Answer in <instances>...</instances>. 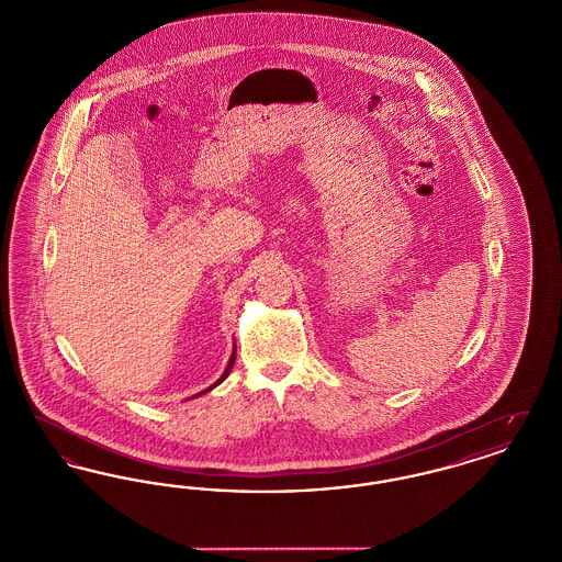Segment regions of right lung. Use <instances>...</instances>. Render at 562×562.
Instances as JSON below:
<instances>
[{"mask_svg": "<svg viewBox=\"0 0 562 562\" xmlns=\"http://www.w3.org/2000/svg\"><path fill=\"white\" fill-rule=\"evenodd\" d=\"M234 362H236V346H234V351H232V358H229V362H227V367H225V371H223V374L214 381L213 385L211 387H206L204 392H200V394H195V396H202V394H206V392H211V390H214L218 383H223L225 379H227V374L232 373V367H234ZM195 396H191V398H195Z\"/></svg>", "mask_w": 562, "mask_h": 562, "instance_id": "right-lung-1", "label": "right lung"}]
</instances>
